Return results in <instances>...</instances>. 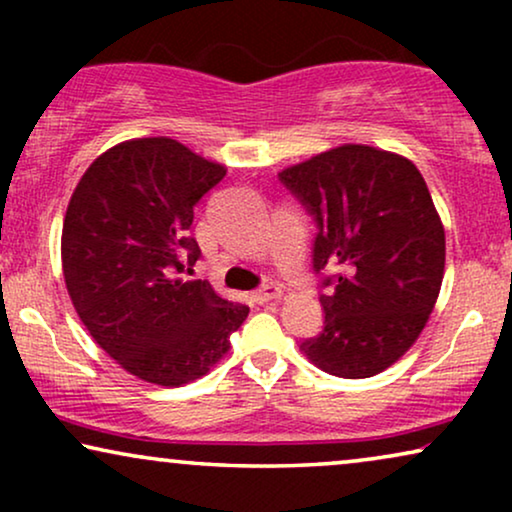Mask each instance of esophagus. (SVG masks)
<instances>
[{
  "label": "esophagus",
  "instance_id": "esophagus-1",
  "mask_svg": "<svg viewBox=\"0 0 512 512\" xmlns=\"http://www.w3.org/2000/svg\"><path fill=\"white\" fill-rule=\"evenodd\" d=\"M254 298L258 300V303H270V300L282 298V289H279L277 284H265L263 289H258L254 293Z\"/></svg>",
  "mask_w": 512,
  "mask_h": 512
}]
</instances>
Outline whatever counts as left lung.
<instances>
[{"label":"left lung","mask_w":512,"mask_h":512,"mask_svg":"<svg viewBox=\"0 0 512 512\" xmlns=\"http://www.w3.org/2000/svg\"><path fill=\"white\" fill-rule=\"evenodd\" d=\"M279 179L317 219L314 270L338 268L319 298L324 331L300 352L335 377L382 373L417 342L445 275V228L424 177L401 153L342 144Z\"/></svg>","instance_id":"8db88e82"}]
</instances>
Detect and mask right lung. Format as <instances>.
Listing matches in <instances>:
<instances>
[{"label": "right lung", "instance_id": "add662e5", "mask_svg": "<svg viewBox=\"0 0 512 512\" xmlns=\"http://www.w3.org/2000/svg\"><path fill=\"white\" fill-rule=\"evenodd\" d=\"M226 165L170 137H137L97 156L67 205L62 275L93 340L139 380L181 387L230 349L249 307L202 279L174 277L198 261L193 207Z\"/></svg>", "mask_w": 512, "mask_h": 512}]
</instances>
